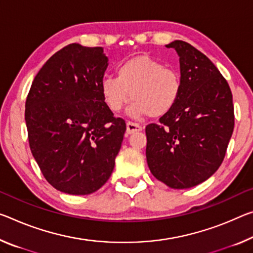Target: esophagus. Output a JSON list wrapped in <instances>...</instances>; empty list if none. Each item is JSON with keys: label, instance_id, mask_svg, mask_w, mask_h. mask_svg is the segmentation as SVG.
Instances as JSON below:
<instances>
[{"label": "esophagus", "instance_id": "1", "mask_svg": "<svg viewBox=\"0 0 253 253\" xmlns=\"http://www.w3.org/2000/svg\"><path fill=\"white\" fill-rule=\"evenodd\" d=\"M143 129L141 125H138V124L133 123V122H128L127 125H126V130H127V134H134V133H137V131H141Z\"/></svg>", "mask_w": 253, "mask_h": 253}]
</instances>
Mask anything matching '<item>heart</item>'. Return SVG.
I'll return each mask as SVG.
<instances>
[{"mask_svg": "<svg viewBox=\"0 0 253 253\" xmlns=\"http://www.w3.org/2000/svg\"><path fill=\"white\" fill-rule=\"evenodd\" d=\"M100 91L106 106L119 112L130 99L128 109L133 117L150 115L158 118L169 114L179 101L182 79L173 67L164 66L148 55L126 59L117 66V76L101 80Z\"/></svg>", "mask_w": 253, "mask_h": 253, "instance_id": "b5f03b06", "label": "heart"}]
</instances>
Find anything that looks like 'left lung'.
Here are the masks:
<instances>
[{"mask_svg":"<svg viewBox=\"0 0 253 253\" xmlns=\"http://www.w3.org/2000/svg\"><path fill=\"white\" fill-rule=\"evenodd\" d=\"M167 47L179 55L182 92L159 124L146 126V160L156 179L187 189L222 164L233 133L234 107L226 80L207 56L182 40Z\"/></svg>","mask_w":253,"mask_h":253,"instance_id":"left-lung-1","label":"left lung"}]
</instances>
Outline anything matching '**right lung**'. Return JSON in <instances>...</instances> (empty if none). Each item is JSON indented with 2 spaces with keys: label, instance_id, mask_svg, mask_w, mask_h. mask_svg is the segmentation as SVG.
<instances>
[{
  "label": "right lung",
  "instance_id": "1",
  "mask_svg": "<svg viewBox=\"0 0 253 253\" xmlns=\"http://www.w3.org/2000/svg\"><path fill=\"white\" fill-rule=\"evenodd\" d=\"M108 67L102 47L70 43L34 79L25 119L31 153L55 189L89 195L115 168L126 130L103 101L100 83Z\"/></svg>",
  "mask_w": 253,
  "mask_h": 253
}]
</instances>
